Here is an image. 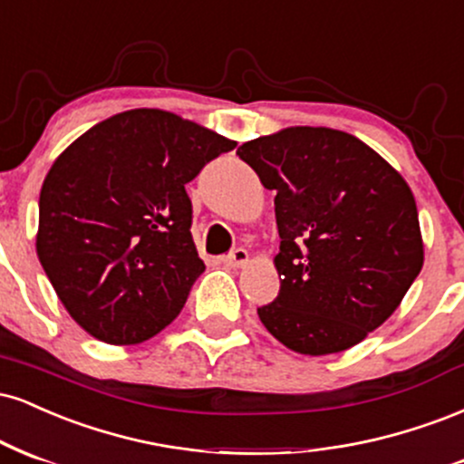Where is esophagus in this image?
I'll return each instance as SVG.
<instances>
[{
    "label": "esophagus",
    "instance_id": "esophagus-1",
    "mask_svg": "<svg viewBox=\"0 0 464 464\" xmlns=\"http://www.w3.org/2000/svg\"><path fill=\"white\" fill-rule=\"evenodd\" d=\"M221 260H223V265H226V266H245V265H247V260H249V254H247V249L237 247V249H232V252L227 256H223Z\"/></svg>",
    "mask_w": 464,
    "mask_h": 464
}]
</instances>
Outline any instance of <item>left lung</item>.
Masks as SVG:
<instances>
[{
  "instance_id": "left-lung-1",
  "label": "left lung",
  "mask_w": 464,
  "mask_h": 464,
  "mask_svg": "<svg viewBox=\"0 0 464 464\" xmlns=\"http://www.w3.org/2000/svg\"><path fill=\"white\" fill-rule=\"evenodd\" d=\"M237 154L276 193L282 280L260 321L293 352L350 350L393 314L423 266L412 190L341 130L286 128Z\"/></svg>"
}]
</instances>
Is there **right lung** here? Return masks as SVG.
Returning <instances> with one entry per match:
<instances>
[{
    "label": "right lung",
    "instance_id": "obj_1",
    "mask_svg": "<svg viewBox=\"0 0 464 464\" xmlns=\"http://www.w3.org/2000/svg\"><path fill=\"white\" fill-rule=\"evenodd\" d=\"M234 147L173 112L136 108L56 158L38 199L36 254L75 324L132 345L178 317L206 269L184 184Z\"/></svg>",
    "mask_w": 464,
    "mask_h": 464
}]
</instances>
